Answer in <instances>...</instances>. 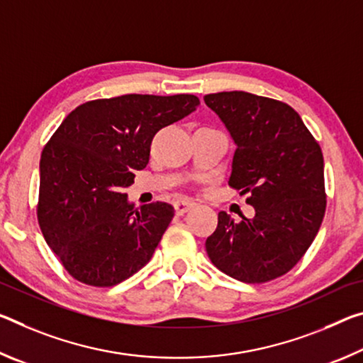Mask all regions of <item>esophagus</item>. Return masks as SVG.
Instances as JSON below:
<instances>
[{"label": "esophagus", "mask_w": 363, "mask_h": 363, "mask_svg": "<svg viewBox=\"0 0 363 363\" xmlns=\"http://www.w3.org/2000/svg\"><path fill=\"white\" fill-rule=\"evenodd\" d=\"M194 205H195V203L192 202V200H187V199L176 200V202H174V210H176L177 215H184V213L191 210Z\"/></svg>", "instance_id": "1"}]
</instances>
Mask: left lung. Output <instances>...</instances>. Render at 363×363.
I'll return each instance as SVG.
<instances>
[{
	"label": "left lung",
	"instance_id": "obj_1",
	"mask_svg": "<svg viewBox=\"0 0 363 363\" xmlns=\"http://www.w3.org/2000/svg\"><path fill=\"white\" fill-rule=\"evenodd\" d=\"M235 143L229 186L255 208L235 223L218 213L205 242L211 263L242 283H267L292 269L313 242L326 210L318 142L283 101L247 91L205 95Z\"/></svg>",
	"mask_w": 363,
	"mask_h": 363
}]
</instances>
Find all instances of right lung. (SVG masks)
<instances>
[{
    "label": "right lung",
    "mask_w": 363,
    "mask_h": 363,
    "mask_svg": "<svg viewBox=\"0 0 363 363\" xmlns=\"http://www.w3.org/2000/svg\"><path fill=\"white\" fill-rule=\"evenodd\" d=\"M195 95H123L77 106L40 160L43 238L80 283L109 287L150 262L174 216L169 203L134 208L125 189L150 158L155 134L195 111Z\"/></svg>",
    "instance_id": "obj_1"
}]
</instances>
